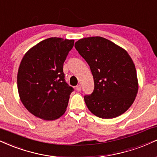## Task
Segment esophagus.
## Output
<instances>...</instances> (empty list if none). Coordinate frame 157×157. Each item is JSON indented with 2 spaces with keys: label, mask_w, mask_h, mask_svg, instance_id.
<instances>
[{
  "label": "esophagus",
  "mask_w": 157,
  "mask_h": 157,
  "mask_svg": "<svg viewBox=\"0 0 157 157\" xmlns=\"http://www.w3.org/2000/svg\"><path fill=\"white\" fill-rule=\"evenodd\" d=\"M76 90L77 91H80L81 90V86L80 85H78V86H76Z\"/></svg>",
  "instance_id": "obj_1"
}]
</instances>
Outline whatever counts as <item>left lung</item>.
Here are the masks:
<instances>
[{
	"label": "left lung",
	"instance_id": "obj_1",
	"mask_svg": "<svg viewBox=\"0 0 157 157\" xmlns=\"http://www.w3.org/2000/svg\"><path fill=\"white\" fill-rule=\"evenodd\" d=\"M75 47L89 65L94 77L93 93L84 97L88 109L105 119L125 113L138 91L135 66L128 52L101 36L81 39Z\"/></svg>",
	"mask_w": 157,
	"mask_h": 157
}]
</instances>
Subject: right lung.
<instances>
[{
  "label": "right lung",
  "mask_w": 157,
  "mask_h": 157,
  "mask_svg": "<svg viewBox=\"0 0 157 157\" xmlns=\"http://www.w3.org/2000/svg\"><path fill=\"white\" fill-rule=\"evenodd\" d=\"M75 41L52 37L25 54L17 73L20 99L31 114L43 120L63 116L74 89L66 82L63 63Z\"/></svg>",
  "instance_id": "add662e5"
}]
</instances>
